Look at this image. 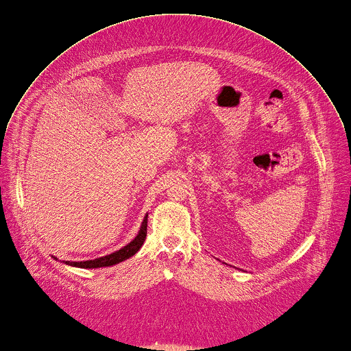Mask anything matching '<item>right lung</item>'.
I'll return each instance as SVG.
<instances>
[{"mask_svg": "<svg viewBox=\"0 0 351 351\" xmlns=\"http://www.w3.org/2000/svg\"><path fill=\"white\" fill-rule=\"evenodd\" d=\"M147 217L144 218L143 221V225H141V229L137 234V237L130 241L128 245H125L123 248H121L119 251L117 252H112L107 256H101V258H97V259H93V261H84V262H69L66 261L67 265H71V266H77V267H84V269H95V267H103V266H111V265H115V263H119L130 256H133L143 245L145 237H147Z\"/></svg>", "mask_w": 351, "mask_h": 351, "instance_id": "right-lung-1", "label": "right lung"}]
</instances>
